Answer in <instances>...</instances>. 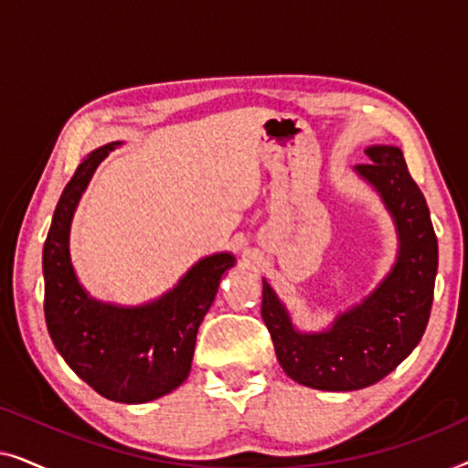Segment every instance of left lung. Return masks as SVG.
<instances>
[{
  "mask_svg": "<svg viewBox=\"0 0 468 468\" xmlns=\"http://www.w3.org/2000/svg\"><path fill=\"white\" fill-rule=\"evenodd\" d=\"M373 164L356 172L379 191L399 232V258L379 287L341 313L324 332L293 328L285 306L264 281L261 319L287 377L328 392H349L381 381L424 336L439 266L437 236L424 194L409 175L399 146H368Z\"/></svg>",
  "mask_w": 468,
  "mask_h": 468,
  "instance_id": "left-lung-1",
  "label": "left lung"
}]
</instances>
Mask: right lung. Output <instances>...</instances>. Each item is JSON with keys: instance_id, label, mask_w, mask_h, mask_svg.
Listing matches in <instances>:
<instances>
[{"instance_id": "add662e5", "label": "right lung", "mask_w": 468, "mask_h": 468, "mask_svg": "<svg viewBox=\"0 0 468 468\" xmlns=\"http://www.w3.org/2000/svg\"><path fill=\"white\" fill-rule=\"evenodd\" d=\"M119 144L89 153L57 202L42 251L44 317L57 351L82 381L108 400L138 405L170 394L187 379L197 328L236 260L232 253L204 258L175 290L143 306L89 296L69 261V226L95 168Z\"/></svg>"}]
</instances>
